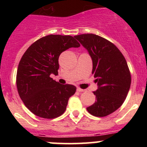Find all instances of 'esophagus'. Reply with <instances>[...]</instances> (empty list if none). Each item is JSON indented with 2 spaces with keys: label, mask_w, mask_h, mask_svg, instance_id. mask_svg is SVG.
I'll return each mask as SVG.
<instances>
[{
  "label": "esophagus",
  "mask_w": 147,
  "mask_h": 147,
  "mask_svg": "<svg viewBox=\"0 0 147 147\" xmlns=\"http://www.w3.org/2000/svg\"><path fill=\"white\" fill-rule=\"evenodd\" d=\"M77 90H78V92H84V91H85V90H84L80 88V87H77Z\"/></svg>",
  "instance_id": "obj_1"
}]
</instances>
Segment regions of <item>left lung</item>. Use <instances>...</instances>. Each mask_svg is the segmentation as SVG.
I'll return each instance as SVG.
<instances>
[{
    "mask_svg": "<svg viewBox=\"0 0 147 147\" xmlns=\"http://www.w3.org/2000/svg\"><path fill=\"white\" fill-rule=\"evenodd\" d=\"M75 38L91 57L92 73L98 86L93 92L96 101L87 110L93 116H107L121 107L129 90L131 75L127 61L116 46L99 35L82 34Z\"/></svg>",
    "mask_w": 147,
    "mask_h": 147,
    "instance_id": "left-lung-1",
    "label": "left lung"
}]
</instances>
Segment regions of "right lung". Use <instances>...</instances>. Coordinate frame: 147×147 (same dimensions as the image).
<instances>
[{"instance_id": "1", "label": "right lung", "mask_w": 147, "mask_h": 147, "mask_svg": "<svg viewBox=\"0 0 147 147\" xmlns=\"http://www.w3.org/2000/svg\"><path fill=\"white\" fill-rule=\"evenodd\" d=\"M80 46L70 35H49L35 41L23 54L18 67L16 84L22 101L34 115L54 119L65 112L76 87L60 84L50 75H58L60 55Z\"/></svg>"}]
</instances>
